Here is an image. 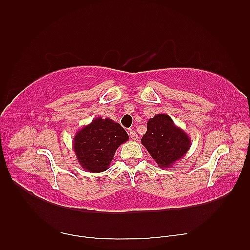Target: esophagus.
Here are the masks:
<instances>
[{
	"mask_svg": "<svg viewBox=\"0 0 250 250\" xmlns=\"http://www.w3.org/2000/svg\"><path fill=\"white\" fill-rule=\"evenodd\" d=\"M129 135H130L132 141H137V139H139V135H137V133L134 130H130Z\"/></svg>",
	"mask_w": 250,
	"mask_h": 250,
	"instance_id": "1",
	"label": "esophagus"
}]
</instances>
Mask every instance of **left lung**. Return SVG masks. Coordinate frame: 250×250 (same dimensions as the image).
<instances>
[{
	"instance_id": "8db88e82",
	"label": "left lung",
	"mask_w": 250,
	"mask_h": 250,
	"mask_svg": "<svg viewBox=\"0 0 250 250\" xmlns=\"http://www.w3.org/2000/svg\"><path fill=\"white\" fill-rule=\"evenodd\" d=\"M142 144L158 167L168 168L187 153L191 141L167 114H157L147 121V131L142 137Z\"/></svg>"
}]
</instances>
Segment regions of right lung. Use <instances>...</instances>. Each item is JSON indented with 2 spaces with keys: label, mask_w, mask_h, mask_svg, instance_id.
Segmentation results:
<instances>
[{
  "label": "right lung",
  "mask_w": 250,
  "mask_h": 250,
  "mask_svg": "<svg viewBox=\"0 0 250 250\" xmlns=\"http://www.w3.org/2000/svg\"><path fill=\"white\" fill-rule=\"evenodd\" d=\"M128 140V133L119 124L110 118L97 117L76 132L73 149L83 169L100 173L109 167L117 148Z\"/></svg>",
  "instance_id": "1"
}]
</instances>
